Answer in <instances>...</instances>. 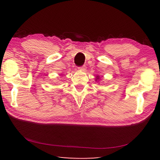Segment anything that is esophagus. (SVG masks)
<instances>
[{"label": "esophagus", "instance_id": "obj_1", "mask_svg": "<svg viewBox=\"0 0 160 160\" xmlns=\"http://www.w3.org/2000/svg\"><path fill=\"white\" fill-rule=\"evenodd\" d=\"M78 69H79V70H85V69H86V66H80V67L78 68Z\"/></svg>", "mask_w": 160, "mask_h": 160}]
</instances>
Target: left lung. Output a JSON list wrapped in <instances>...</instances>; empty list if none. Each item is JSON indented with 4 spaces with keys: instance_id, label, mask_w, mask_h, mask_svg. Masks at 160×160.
<instances>
[{
    "instance_id": "left-lung-1",
    "label": "left lung",
    "mask_w": 160,
    "mask_h": 160,
    "mask_svg": "<svg viewBox=\"0 0 160 160\" xmlns=\"http://www.w3.org/2000/svg\"><path fill=\"white\" fill-rule=\"evenodd\" d=\"M97 79H99V77L98 76H97Z\"/></svg>"
}]
</instances>
